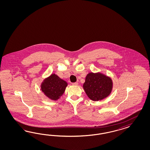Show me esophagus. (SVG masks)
<instances>
[{"instance_id":"34e87169","label":"esophagus","mask_w":150,"mask_h":150,"mask_svg":"<svg viewBox=\"0 0 150 150\" xmlns=\"http://www.w3.org/2000/svg\"><path fill=\"white\" fill-rule=\"evenodd\" d=\"M78 82H74V83H73V85H75V86H77V85H78Z\"/></svg>"}]
</instances>
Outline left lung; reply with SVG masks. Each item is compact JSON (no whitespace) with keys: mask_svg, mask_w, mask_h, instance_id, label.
<instances>
[{"mask_svg":"<svg viewBox=\"0 0 150 150\" xmlns=\"http://www.w3.org/2000/svg\"><path fill=\"white\" fill-rule=\"evenodd\" d=\"M83 87L91 100L98 101L110 95L113 82L110 77L101 73H91L87 74Z\"/></svg>","mask_w":150,"mask_h":150,"instance_id":"1","label":"left lung"}]
</instances>
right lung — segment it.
Segmentation results:
<instances>
[{
	"mask_svg": "<svg viewBox=\"0 0 150 150\" xmlns=\"http://www.w3.org/2000/svg\"><path fill=\"white\" fill-rule=\"evenodd\" d=\"M68 83L54 74L46 78L41 85V90L52 100H58L65 90Z\"/></svg>",
	"mask_w": 150,
	"mask_h": 150,
	"instance_id": "right-lung-1",
	"label": "right lung"
}]
</instances>
